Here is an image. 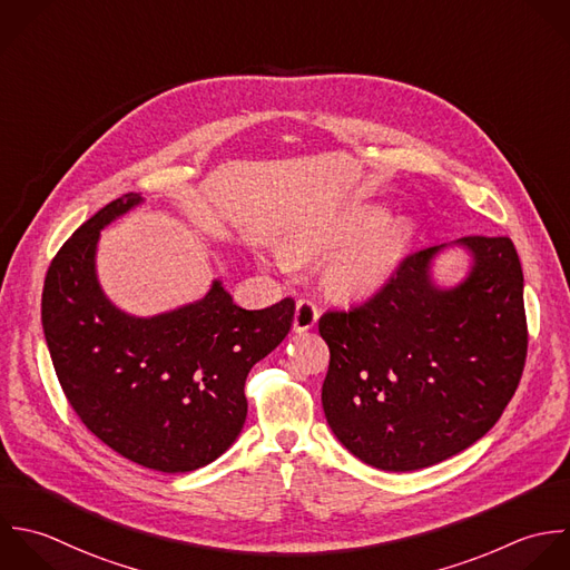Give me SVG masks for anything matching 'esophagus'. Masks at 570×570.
Listing matches in <instances>:
<instances>
[{"instance_id": "34e87169", "label": "esophagus", "mask_w": 570, "mask_h": 570, "mask_svg": "<svg viewBox=\"0 0 570 570\" xmlns=\"http://www.w3.org/2000/svg\"><path fill=\"white\" fill-rule=\"evenodd\" d=\"M320 320V311L313 302L308 299H299L295 306V317H293V331L295 333H306L311 331Z\"/></svg>"}]
</instances>
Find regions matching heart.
<instances>
[{"instance_id":"1","label":"heart","mask_w":570,"mask_h":570,"mask_svg":"<svg viewBox=\"0 0 570 570\" xmlns=\"http://www.w3.org/2000/svg\"><path fill=\"white\" fill-rule=\"evenodd\" d=\"M384 215L382 206H364L328 226L302 230L275 259L282 268H291V259H308L340 247L324 266L326 288L342 299L373 297L395 277L413 242V226L406 219L380 225Z\"/></svg>"}]
</instances>
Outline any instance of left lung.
<instances>
[{"label":"left lung","mask_w":570,"mask_h":570,"mask_svg":"<svg viewBox=\"0 0 570 570\" xmlns=\"http://www.w3.org/2000/svg\"><path fill=\"white\" fill-rule=\"evenodd\" d=\"M449 245L472 257L440 287L432 262ZM322 406L335 438L364 464L406 473L444 462L502 417L527 360L524 275L509 237H462L406 257L373 299L328 311Z\"/></svg>","instance_id":"8db88e82"}]
</instances>
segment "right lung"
Returning <instances> with one entry per match:
<instances>
[{"instance_id": "add662e5", "label": "right lung", "mask_w": 570, "mask_h": 570, "mask_svg": "<svg viewBox=\"0 0 570 570\" xmlns=\"http://www.w3.org/2000/svg\"><path fill=\"white\" fill-rule=\"evenodd\" d=\"M144 204L126 193L59 248L46 273L41 326L72 411L121 458L161 473L215 462L246 422L248 371L288 335L295 304L237 306L219 279L153 317L117 308L97 277L101 230Z\"/></svg>"}]
</instances>
